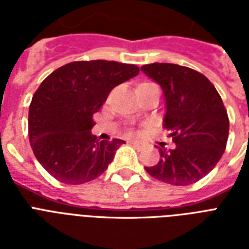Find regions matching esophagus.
I'll return each mask as SVG.
<instances>
[{
    "label": "esophagus",
    "instance_id": "esophagus-1",
    "mask_svg": "<svg viewBox=\"0 0 249 249\" xmlns=\"http://www.w3.org/2000/svg\"><path fill=\"white\" fill-rule=\"evenodd\" d=\"M129 143L132 144V146H134L136 148L143 147V143H142V142H140V141H129Z\"/></svg>",
    "mask_w": 249,
    "mask_h": 249
}]
</instances>
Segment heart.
I'll return each mask as SVG.
<instances>
[{
    "mask_svg": "<svg viewBox=\"0 0 249 249\" xmlns=\"http://www.w3.org/2000/svg\"><path fill=\"white\" fill-rule=\"evenodd\" d=\"M150 84H151V83H142V84H140V85H138V88H141V86H146V85H150Z\"/></svg>",
    "mask_w": 249,
    "mask_h": 249,
    "instance_id": "heart-1",
    "label": "heart"
}]
</instances>
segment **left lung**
<instances>
[{
  "label": "left lung",
  "mask_w": 249,
  "mask_h": 249,
  "mask_svg": "<svg viewBox=\"0 0 249 249\" xmlns=\"http://www.w3.org/2000/svg\"><path fill=\"white\" fill-rule=\"evenodd\" d=\"M161 86L166 103L164 128L174 150L159 148V163L144 166L151 177L174 186L195 183L220 161L229 137V116L214 85L193 68L172 63L142 66Z\"/></svg>",
  "instance_id": "8db88e82"
}]
</instances>
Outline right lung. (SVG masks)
<instances>
[{
  "label": "right lung",
  "mask_w": 249,
  "mask_h": 249,
  "mask_svg": "<svg viewBox=\"0 0 249 249\" xmlns=\"http://www.w3.org/2000/svg\"><path fill=\"white\" fill-rule=\"evenodd\" d=\"M134 64L77 60L52 72L29 105V143L38 163L58 181L81 185L99 177L121 140L98 141L93 115L115 86L138 75Z\"/></svg>",
  "instance_id": "add662e5"
}]
</instances>
